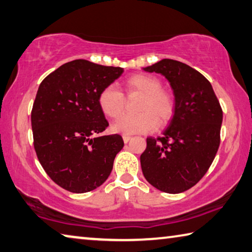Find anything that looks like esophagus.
I'll use <instances>...</instances> for the list:
<instances>
[{
    "instance_id": "1",
    "label": "esophagus",
    "mask_w": 252,
    "mask_h": 252,
    "mask_svg": "<svg viewBox=\"0 0 252 252\" xmlns=\"http://www.w3.org/2000/svg\"><path fill=\"white\" fill-rule=\"evenodd\" d=\"M130 139H131V136H129V135H123L124 143H128Z\"/></svg>"
}]
</instances>
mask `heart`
Masks as SVG:
<instances>
[{"label":"heart","instance_id":"obj_1","mask_svg":"<svg viewBox=\"0 0 252 252\" xmlns=\"http://www.w3.org/2000/svg\"><path fill=\"white\" fill-rule=\"evenodd\" d=\"M125 86L130 93L143 95L137 115H126L114 124L115 133L133 135L149 133L157 125H166L175 113V98L155 76L146 74L133 75L126 79ZM98 106L106 116L117 119L124 112V95L114 85L106 86L98 94Z\"/></svg>","mask_w":252,"mask_h":252}]
</instances>
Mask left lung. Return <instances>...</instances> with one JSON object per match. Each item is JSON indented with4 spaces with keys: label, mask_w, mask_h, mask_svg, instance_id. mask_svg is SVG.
<instances>
[{
    "label": "left lung",
    "mask_w": 252,
    "mask_h": 252,
    "mask_svg": "<svg viewBox=\"0 0 252 252\" xmlns=\"http://www.w3.org/2000/svg\"><path fill=\"white\" fill-rule=\"evenodd\" d=\"M143 69L165 76L176 105L161 137L146 140L140 155L144 177L164 192H183L195 186L214 161L222 110L208 79L187 64L164 59Z\"/></svg>",
    "instance_id": "obj_1"
}]
</instances>
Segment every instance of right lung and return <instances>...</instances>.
Masks as SVG:
<instances>
[{
  "label": "right lung",
  "mask_w": 252,
  "mask_h": 252,
  "mask_svg": "<svg viewBox=\"0 0 252 252\" xmlns=\"http://www.w3.org/2000/svg\"><path fill=\"white\" fill-rule=\"evenodd\" d=\"M123 72L75 60L39 84L31 114L34 148L46 174L66 190L83 193L99 187L124 147L121 135L101 136L108 122L97 101Z\"/></svg>",
  "instance_id": "obj_1"
}]
</instances>
